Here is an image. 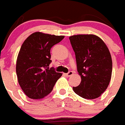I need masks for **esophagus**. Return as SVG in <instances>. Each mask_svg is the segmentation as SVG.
<instances>
[{"instance_id": "obj_1", "label": "esophagus", "mask_w": 125, "mask_h": 125, "mask_svg": "<svg viewBox=\"0 0 125 125\" xmlns=\"http://www.w3.org/2000/svg\"><path fill=\"white\" fill-rule=\"evenodd\" d=\"M73 72H72V71H70V72H69L68 73H65V75L66 77H70L72 76V75H73Z\"/></svg>"}]
</instances>
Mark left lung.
<instances>
[{"label":"left lung","mask_w":125,"mask_h":125,"mask_svg":"<svg viewBox=\"0 0 125 125\" xmlns=\"http://www.w3.org/2000/svg\"><path fill=\"white\" fill-rule=\"evenodd\" d=\"M76 58L81 83L73 87L77 95L87 99L101 95L109 84L112 59L109 49L100 38L93 34L70 37Z\"/></svg>","instance_id":"8db88e82"}]
</instances>
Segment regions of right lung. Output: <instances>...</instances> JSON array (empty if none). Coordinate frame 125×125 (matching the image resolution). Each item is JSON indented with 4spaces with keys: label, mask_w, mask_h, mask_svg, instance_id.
Listing matches in <instances>:
<instances>
[{
    "label": "right lung",
    "mask_w": 125,
    "mask_h": 125,
    "mask_svg": "<svg viewBox=\"0 0 125 125\" xmlns=\"http://www.w3.org/2000/svg\"><path fill=\"white\" fill-rule=\"evenodd\" d=\"M63 38V36L34 32L21 46L16 61V75L22 91L30 99L48 95L62 75L48 67L52 62L51 48Z\"/></svg>",
    "instance_id": "add662e5"
}]
</instances>
